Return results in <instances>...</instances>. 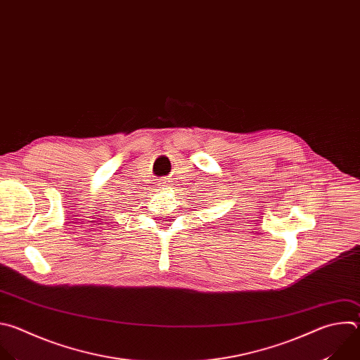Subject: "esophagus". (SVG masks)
Returning <instances> with one entry per match:
<instances>
[{
    "label": "esophagus",
    "instance_id": "esophagus-1",
    "mask_svg": "<svg viewBox=\"0 0 360 360\" xmlns=\"http://www.w3.org/2000/svg\"><path fill=\"white\" fill-rule=\"evenodd\" d=\"M165 184H166V183H160V186H165Z\"/></svg>",
    "mask_w": 360,
    "mask_h": 360
}]
</instances>
